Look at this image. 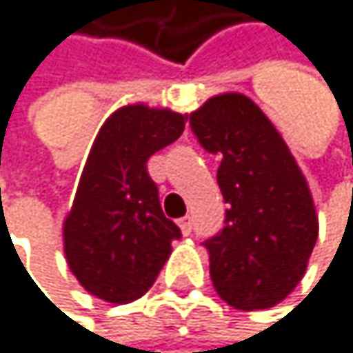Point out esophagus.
Wrapping results in <instances>:
<instances>
[{"instance_id":"obj_1","label":"esophagus","mask_w":353,"mask_h":353,"mask_svg":"<svg viewBox=\"0 0 353 353\" xmlns=\"http://www.w3.org/2000/svg\"><path fill=\"white\" fill-rule=\"evenodd\" d=\"M180 228H182V233L184 235H190L192 233V218L190 216H184V218H180Z\"/></svg>"}]
</instances>
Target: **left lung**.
<instances>
[{
  "label": "left lung",
  "mask_w": 353,
  "mask_h": 353,
  "mask_svg": "<svg viewBox=\"0 0 353 353\" xmlns=\"http://www.w3.org/2000/svg\"><path fill=\"white\" fill-rule=\"evenodd\" d=\"M203 150L220 157L224 228L203 241L222 301L254 311L286 299L303 279L318 239V216L286 141L252 99L212 97L190 114Z\"/></svg>",
  "instance_id": "1"
}]
</instances>
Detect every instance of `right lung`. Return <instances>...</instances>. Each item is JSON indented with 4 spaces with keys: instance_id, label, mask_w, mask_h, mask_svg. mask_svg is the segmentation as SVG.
<instances>
[{
    "instance_id": "right-lung-1",
    "label": "right lung",
    "mask_w": 353,
    "mask_h": 353,
    "mask_svg": "<svg viewBox=\"0 0 353 353\" xmlns=\"http://www.w3.org/2000/svg\"><path fill=\"white\" fill-rule=\"evenodd\" d=\"M182 131V114L141 103L101 127L63 226L67 265L90 294L116 305L143 296L182 237L148 173V159Z\"/></svg>"
}]
</instances>
